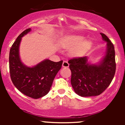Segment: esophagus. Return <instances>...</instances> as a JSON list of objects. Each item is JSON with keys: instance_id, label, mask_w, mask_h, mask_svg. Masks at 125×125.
<instances>
[{"instance_id": "obj_1", "label": "esophagus", "mask_w": 125, "mask_h": 125, "mask_svg": "<svg viewBox=\"0 0 125 125\" xmlns=\"http://www.w3.org/2000/svg\"><path fill=\"white\" fill-rule=\"evenodd\" d=\"M69 66V63L66 61H63L62 63V66L63 67H68Z\"/></svg>"}]
</instances>
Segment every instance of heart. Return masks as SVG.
<instances>
[{"mask_svg":"<svg viewBox=\"0 0 125 125\" xmlns=\"http://www.w3.org/2000/svg\"><path fill=\"white\" fill-rule=\"evenodd\" d=\"M83 35L76 34L66 37L62 42V46L65 49H71V54L73 56H82L91 48L92 42L90 40H84Z\"/></svg>","mask_w":125,"mask_h":125,"instance_id":"heart-1","label":"heart"}]
</instances>
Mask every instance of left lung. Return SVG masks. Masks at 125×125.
<instances>
[{
    "label": "left lung",
    "instance_id": "obj_1",
    "mask_svg": "<svg viewBox=\"0 0 125 125\" xmlns=\"http://www.w3.org/2000/svg\"><path fill=\"white\" fill-rule=\"evenodd\" d=\"M100 35L106 42V51L98 63H91L87 56L68 62L72 72L71 84L76 94L82 97L99 95L109 86L115 73L114 46L104 34Z\"/></svg>",
    "mask_w": 125,
    "mask_h": 125
}]
</instances>
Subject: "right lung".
I'll return each mask as SVG.
<instances>
[{
    "label": "right lung",
    "mask_w": 125,
    "mask_h": 125,
    "mask_svg": "<svg viewBox=\"0 0 125 125\" xmlns=\"http://www.w3.org/2000/svg\"><path fill=\"white\" fill-rule=\"evenodd\" d=\"M31 31V28L24 31L12 44L9 53V70L15 86L27 96L38 99L49 93L63 61L54 62L45 59L34 66L25 65L20 58L19 47L21 38Z\"/></svg>",
    "instance_id": "right-lung-1"
}]
</instances>
